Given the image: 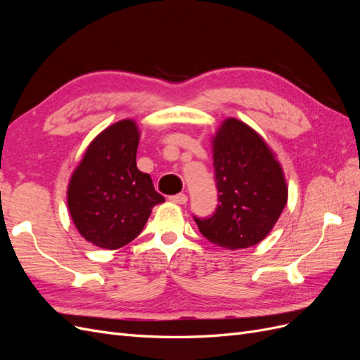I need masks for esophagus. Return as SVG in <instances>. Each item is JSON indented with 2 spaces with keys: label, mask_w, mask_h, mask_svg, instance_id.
<instances>
[{
  "label": "esophagus",
  "mask_w": 360,
  "mask_h": 360,
  "mask_svg": "<svg viewBox=\"0 0 360 360\" xmlns=\"http://www.w3.org/2000/svg\"><path fill=\"white\" fill-rule=\"evenodd\" d=\"M169 201L176 202V204H186L188 202V195H184V193L172 195V197H169Z\"/></svg>",
  "instance_id": "esophagus-1"
}]
</instances>
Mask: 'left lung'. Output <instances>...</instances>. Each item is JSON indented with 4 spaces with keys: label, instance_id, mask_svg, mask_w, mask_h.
I'll use <instances>...</instances> for the list:
<instances>
[{
    "label": "left lung",
    "instance_id": "left-lung-1",
    "mask_svg": "<svg viewBox=\"0 0 360 360\" xmlns=\"http://www.w3.org/2000/svg\"><path fill=\"white\" fill-rule=\"evenodd\" d=\"M217 207L210 217H197L200 233L212 243L243 249L270 233L287 204L284 172L254 129L226 118L213 138Z\"/></svg>",
    "mask_w": 360,
    "mask_h": 360
}]
</instances>
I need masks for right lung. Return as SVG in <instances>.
<instances>
[{"label": "right lung", "mask_w": 360, "mask_h": 360, "mask_svg": "<svg viewBox=\"0 0 360 360\" xmlns=\"http://www.w3.org/2000/svg\"><path fill=\"white\" fill-rule=\"evenodd\" d=\"M139 132L122 120L97 135L75 169L68 204L75 226L86 242L118 249L143 231L151 209L165 201L153 181L136 168Z\"/></svg>", "instance_id": "right-lung-1"}]
</instances>
